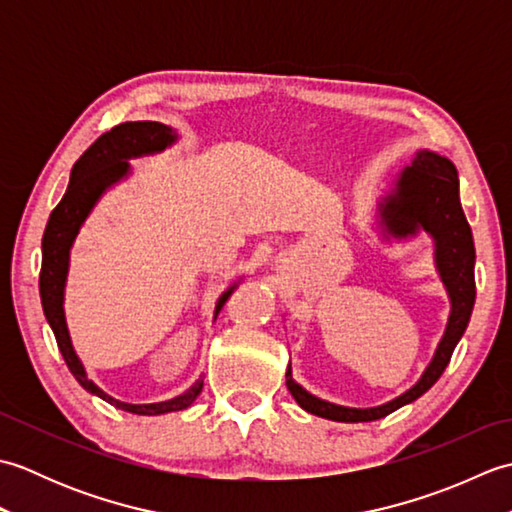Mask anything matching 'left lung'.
I'll list each match as a JSON object with an SVG mask.
<instances>
[{"label":"left lung","mask_w":512,"mask_h":512,"mask_svg":"<svg viewBox=\"0 0 512 512\" xmlns=\"http://www.w3.org/2000/svg\"><path fill=\"white\" fill-rule=\"evenodd\" d=\"M378 226L385 239L416 237L420 231L433 239V262L451 301L447 330L418 383L378 407H343L312 396L292 378V367L288 365L286 385L299 407L334 422L380 420L420 398L447 369L455 345L471 321L475 303V246L460 204V180L453 162L436 151H416L411 165L398 176L396 187L378 202Z\"/></svg>","instance_id":"8db88e82"}]
</instances>
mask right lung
<instances>
[{
	"instance_id": "1",
	"label": "right lung",
	"mask_w": 512,
	"mask_h": 512,
	"mask_svg": "<svg viewBox=\"0 0 512 512\" xmlns=\"http://www.w3.org/2000/svg\"><path fill=\"white\" fill-rule=\"evenodd\" d=\"M178 140L176 129H171L156 121H136V123H121L110 132H105L101 138L94 140V145L74 162L70 173V184L65 189V195L57 204V209L50 213V220L46 226V233L41 239V275H39V295L43 314L50 323L57 339L59 350L63 354V361L68 365L72 376L79 380L83 389L90 394L110 402L116 409H123L129 413H138V416H160V413L169 411H182L187 409L191 402L200 396L204 380L198 378L195 383L184 391V394L165 400V402H149V405H132V402L116 400L110 394L94 385L88 378V372L76 356L74 345L70 339L68 323H65V281H68L70 270V250L76 235H79L83 222L101 200V195L114 187L132 173L129 160L140 156L160 154L167 147H171ZM237 288L233 284L228 290L222 292V297L215 303V317L222 310L226 299ZM213 317V319H215Z\"/></svg>"
}]
</instances>
